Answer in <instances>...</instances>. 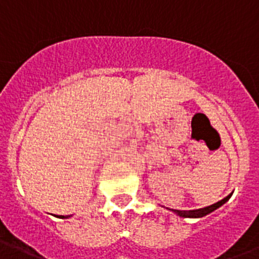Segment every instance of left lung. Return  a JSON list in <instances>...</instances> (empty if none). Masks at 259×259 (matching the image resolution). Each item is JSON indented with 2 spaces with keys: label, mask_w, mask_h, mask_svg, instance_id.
Instances as JSON below:
<instances>
[{
  "label": "left lung",
  "mask_w": 259,
  "mask_h": 259,
  "mask_svg": "<svg viewBox=\"0 0 259 259\" xmlns=\"http://www.w3.org/2000/svg\"><path fill=\"white\" fill-rule=\"evenodd\" d=\"M231 195H233V193H230L229 196H226L225 199H222V200L217 201V203H213V204L208 205V207H204V208L188 209V211H184V209H170V211H173L176 215H179V217L181 218H203L205 217V215H208V213L213 212V211L219 208V207H222V205L225 204L226 201L231 197Z\"/></svg>",
  "instance_id": "1"
}]
</instances>
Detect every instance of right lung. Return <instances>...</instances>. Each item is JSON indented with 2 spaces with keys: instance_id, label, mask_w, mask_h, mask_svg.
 I'll list each match as a JSON object with an SVG mask.
<instances>
[{
  "instance_id": "1",
  "label": "right lung",
  "mask_w": 259,
  "mask_h": 259,
  "mask_svg": "<svg viewBox=\"0 0 259 259\" xmlns=\"http://www.w3.org/2000/svg\"><path fill=\"white\" fill-rule=\"evenodd\" d=\"M71 215H67V217H64V215H60V217L59 218H62V219H67V218H70Z\"/></svg>"
}]
</instances>
